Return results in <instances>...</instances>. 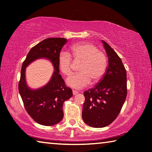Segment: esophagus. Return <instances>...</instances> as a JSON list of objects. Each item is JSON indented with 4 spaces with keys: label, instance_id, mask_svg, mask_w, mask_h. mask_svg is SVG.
I'll return each instance as SVG.
<instances>
[{
    "label": "esophagus",
    "instance_id": "1",
    "mask_svg": "<svg viewBox=\"0 0 152 152\" xmlns=\"http://www.w3.org/2000/svg\"><path fill=\"white\" fill-rule=\"evenodd\" d=\"M77 94H78V92H77V91H72V95H76Z\"/></svg>",
    "mask_w": 152,
    "mask_h": 152
}]
</instances>
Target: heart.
<instances>
[{
	"label": "heart",
	"instance_id": "1",
	"mask_svg": "<svg viewBox=\"0 0 152 152\" xmlns=\"http://www.w3.org/2000/svg\"><path fill=\"white\" fill-rule=\"evenodd\" d=\"M71 54L75 61H82L79 67L80 72L72 75L66 80V84L72 88L81 89L91 82H97L102 77L107 67V57L90 43H77L71 47ZM72 61L69 53L62 51L58 56L59 70L65 75L72 72Z\"/></svg>",
	"mask_w": 152,
	"mask_h": 152
}]
</instances>
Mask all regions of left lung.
<instances>
[{"instance_id":"left-lung-1","label":"left lung","mask_w":152,"mask_h":152,"mask_svg":"<svg viewBox=\"0 0 152 152\" xmlns=\"http://www.w3.org/2000/svg\"><path fill=\"white\" fill-rule=\"evenodd\" d=\"M102 43L109 59L107 71L94 88L84 93L82 119L94 128L104 127L115 120L127 94L126 72L121 59L107 43Z\"/></svg>"}]
</instances>
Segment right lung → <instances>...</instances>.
Listing matches in <instances>:
<instances>
[{
	"label": "right lung",
	"mask_w": 152,
	"mask_h": 152,
	"mask_svg": "<svg viewBox=\"0 0 152 152\" xmlns=\"http://www.w3.org/2000/svg\"><path fill=\"white\" fill-rule=\"evenodd\" d=\"M64 38H48L31 48L22 65L18 91L27 112L35 122L41 125L53 126L64 118V102L72 96V91L66 87L59 74L58 56L64 45ZM45 58L54 68L53 73L47 84L41 88L31 89L25 78L26 68L33 61Z\"/></svg>",
	"instance_id": "obj_1"
}]
</instances>
